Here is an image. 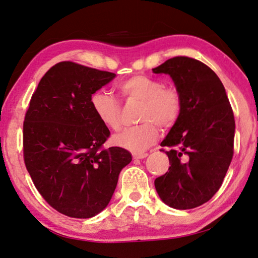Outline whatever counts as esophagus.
<instances>
[{
	"label": "esophagus",
	"instance_id": "obj_1",
	"mask_svg": "<svg viewBox=\"0 0 258 258\" xmlns=\"http://www.w3.org/2000/svg\"><path fill=\"white\" fill-rule=\"evenodd\" d=\"M148 157V153H134L133 154V158L134 159H144V158H147Z\"/></svg>",
	"mask_w": 258,
	"mask_h": 258
}]
</instances>
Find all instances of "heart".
Segmentation results:
<instances>
[{
	"label": "heart",
	"mask_w": 258,
	"mask_h": 258,
	"mask_svg": "<svg viewBox=\"0 0 258 258\" xmlns=\"http://www.w3.org/2000/svg\"><path fill=\"white\" fill-rule=\"evenodd\" d=\"M118 90L127 101L142 102L140 125L125 128L114 137V143L134 153L147 150L157 141L158 125L170 128L179 119L182 110V96L175 86H165L158 78L148 76L130 77L118 84ZM91 108L100 123L117 131L121 126V106L111 93L98 90L90 98Z\"/></svg>",
	"instance_id": "obj_1"
}]
</instances>
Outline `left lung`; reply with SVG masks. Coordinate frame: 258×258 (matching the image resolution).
<instances>
[{"label":"left lung","instance_id":"8db88e82","mask_svg":"<svg viewBox=\"0 0 258 258\" xmlns=\"http://www.w3.org/2000/svg\"><path fill=\"white\" fill-rule=\"evenodd\" d=\"M169 74L182 96L179 119L161 142L169 171L154 180L157 193L170 208H198L222 185L233 156L235 117L219 77L208 65L176 56L152 69Z\"/></svg>","mask_w":258,"mask_h":258}]
</instances>
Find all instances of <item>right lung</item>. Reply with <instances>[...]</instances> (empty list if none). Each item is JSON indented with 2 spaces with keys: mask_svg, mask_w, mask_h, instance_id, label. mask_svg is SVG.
<instances>
[{
  "mask_svg": "<svg viewBox=\"0 0 258 258\" xmlns=\"http://www.w3.org/2000/svg\"><path fill=\"white\" fill-rule=\"evenodd\" d=\"M116 74L59 62L41 78L23 121V159L37 190L70 218L95 217L108 205L118 175L132 161L106 149L110 132L91 108L92 93Z\"/></svg>",
  "mask_w": 258,
  "mask_h": 258,
  "instance_id": "obj_1",
  "label": "right lung"
}]
</instances>
